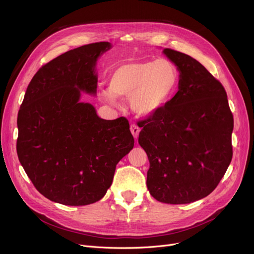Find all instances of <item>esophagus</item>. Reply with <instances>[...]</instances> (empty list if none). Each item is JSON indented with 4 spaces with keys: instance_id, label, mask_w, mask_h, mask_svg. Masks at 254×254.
Listing matches in <instances>:
<instances>
[{
    "instance_id": "obj_1",
    "label": "esophagus",
    "mask_w": 254,
    "mask_h": 254,
    "mask_svg": "<svg viewBox=\"0 0 254 254\" xmlns=\"http://www.w3.org/2000/svg\"><path fill=\"white\" fill-rule=\"evenodd\" d=\"M130 131H131L132 135L134 136V139H136L137 135H139V133H140V127L135 124H131L130 125Z\"/></svg>"
}]
</instances>
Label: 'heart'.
I'll list each match as a JSON object with an SVG mask.
<instances>
[{
  "label": "heart",
  "mask_w": 254,
  "mask_h": 254,
  "mask_svg": "<svg viewBox=\"0 0 254 254\" xmlns=\"http://www.w3.org/2000/svg\"><path fill=\"white\" fill-rule=\"evenodd\" d=\"M178 81V72L170 61H134L114 68L109 76V89H102L98 97L109 104L115 103V96L130 97L136 114L150 115L168 103Z\"/></svg>",
  "instance_id": "heart-1"
}]
</instances>
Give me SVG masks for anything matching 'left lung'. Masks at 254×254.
<instances>
[{"label":"left lung","mask_w":254,"mask_h":254,"mask_svg":"<svg viewBox=\"0 0 254 254\" xmlns=\"http://www.w3.org/2000/svg\"><path fill=\"white\" fill-rule=\"evenodd\" d=\"M163 53L180 73L179 90L162 109L139 121V144L149 160L150 195L183 204L211 194L226 174L234 121L219 80L187 54Z\"/></svg>","instance_id":"left-lung-1"}]
</instances>
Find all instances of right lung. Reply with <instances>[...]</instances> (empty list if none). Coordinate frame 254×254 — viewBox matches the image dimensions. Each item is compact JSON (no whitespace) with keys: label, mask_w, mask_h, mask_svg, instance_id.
Here are the masks:
<instances>
[{"label":"right lung","mask_w":254,"mask_h":254,"mask_svg":"<svg viewBox=\"0 0 254 254\" xmlns=\"http://www.w3.org/2000/svg\"><path fill=\"white\" fill-rule=\"evenodd\" d=\"M111 48L96 42L42 65L18 113L17 153L37 190L54 202L87 205L105 196L120 160L133 148L129 122L107 121L80 91L95 95L97 58Z\"/></svg>","instance_id":"right-lung-1"}]
</instances>
